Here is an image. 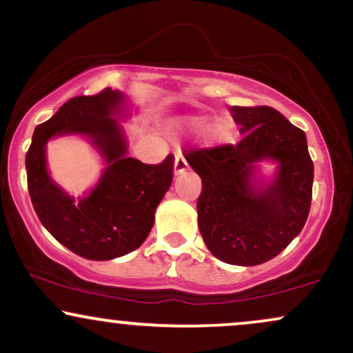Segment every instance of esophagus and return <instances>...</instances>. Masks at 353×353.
<instances>
[{
	"mask_svg": "<svg viewBox=\"0 0 353 353\" xmlns=\"http://www.w3.org/2000/svg\"><path fill=\"white\" fill-rule=\"evenodd\" d=\"M188 169V163H185V159L182 156H176V161H174V174L176 176H179Z\"/></svg>",
	"mask_w": 353,
	"mask_h": 353,
	"instance_id": "1",
	"label": "esophagus"
}]
</instances>
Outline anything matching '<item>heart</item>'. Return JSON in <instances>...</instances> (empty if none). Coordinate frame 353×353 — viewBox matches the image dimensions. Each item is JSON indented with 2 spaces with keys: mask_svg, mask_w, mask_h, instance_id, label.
Wrapping results in <instances>:
<instances>
[{
  "mask_svg": "<svg viewBox=\"0 0 353 353\" xmlns=\"http://www.w3.org/2000/svg\"><path fill=\"white\" fill-rule=\"evenodd\" d=\"M181 128L199 131V139L205 145H222L232 139L236 125L228 116L212 117L210 114H188L177 119Z\"/></svg>",
  "mask_w": 353,
  "mask_h": 353,
  "instance_id": "obj_1",
  "label": "heart"
}]
</instances>
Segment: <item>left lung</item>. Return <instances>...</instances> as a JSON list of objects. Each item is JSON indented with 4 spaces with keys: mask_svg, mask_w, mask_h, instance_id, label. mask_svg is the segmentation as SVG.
<instances>
[{
    "mask_svg": "<svg viewBox=\"0 0 353 353\" xmlns=\"http://www.w3.org/2000/svg\"><path fill=\"white\" fill-rule=\"evenodd\" d=\"M244 134L237 145L185 154L199 174L201 236L214 257L230 265H259L285 249L309 217L312 164L307 137L272 108L232 106ZM276 165L265 176L261 164Z\"/></svg>",
    "mask_w": 353,
    "mask_h": 353,
    "instance_id": "8db88e82",
    "label": "left lung"
}]
</instances>
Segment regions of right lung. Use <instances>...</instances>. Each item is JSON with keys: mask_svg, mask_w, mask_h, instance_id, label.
Listing matches in <instances>:
<instances>
[{"mask_svg": "<svg viewBox=\"0 0 353 353\" xmlns=\"http://www.w3.org/2000/svg\"><path fill=\"white\" fill-rule=\"evenodd\" d=\"M137 108L117 89L68 101L34 129L26 154L28 190L41 224L51 236L89 261H112L145 241L154 214L172 184V156L157 165L128 156L121 121ZM81 135L100 154L105 168L83 196L66 193L47 171L46 145L52 137Z\"/></svg>", "mask_w": 353, "mask_h": 353, "instance_id": "right-lung-1", "label": "right lung"}]
</instances>
